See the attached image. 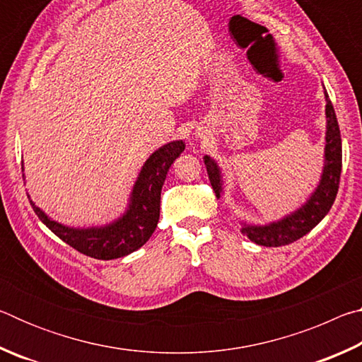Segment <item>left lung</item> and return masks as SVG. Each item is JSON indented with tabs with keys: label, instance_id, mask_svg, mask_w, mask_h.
<instances>
[{
	"label": "left lung",
	"instance_id": "left-lung-1",
	"mask_svg": "<svg viewBox=\"0 0 362 362\" xmlns=\"http://www.w3.org/2000/svg\"><path fill=\"white\" fill-rule=\"evenodd\" d=\"M326 94V116H327V131H326V164H324L322 177L316 192L306 201V204L300 207L291 216L284 217L279 222H273L265 226L244 225L243 233L250 241L267 247H279L300 240L306 233L311 231L315 226L326 217V214L332 207L337 192L340 185L341 174V139L339 122L334 112L332 102ZM204 164L209 174L211 185L216 192L217 198L222 193V175L216 161L211 156H204Z\"/></svg>",
	"mask_w": 362,
	"mask_h": 362
}]
</instances>
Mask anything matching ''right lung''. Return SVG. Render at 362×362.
<instances>
[{"label": "right lung", "mask_w": 362, "mask_h": 362, "mask_svg": "<svg viewBox=\"0 0 362 362\" xmlns=\"http://www.w3.org/2000/svg\"><path fill=\"white\" fill-rule=\"evenodd\" d=\"M185 150L183 140L161 146L146 159L134 185L129 209L124 216L100 228H70L49 218L33 201V211L54 235L78 252L99 260H112L134 252L150 240L159 220L161 188L168 170L180 153Z\"/></svg>", "instance_id": "add662e5"}]
</instances>
